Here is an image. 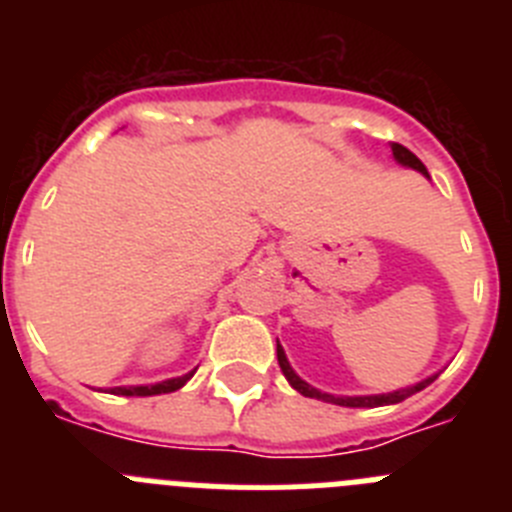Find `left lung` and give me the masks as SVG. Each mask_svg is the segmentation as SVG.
I'll list each match as a JSON object with an SVG mask.
<instances>
[{
	"mask_svg": "<svg viewBox=\"0 0 512 512\" xmlns=\"http://www.w3.org/2000/svg\"><path fill=\"white\" fill-rule=\"evenodd\" d=\"M392 156H395V161L400 166H408V169L420 171L425 179H431V176H428V169L423 166V161H420L415 153H410L405 146H400V143H392ZM277 359H279V366H282V374L287 377V382L292 384L300 395L315 397V400H323V402H333V405H341V408H382V405H397V402L408 400V397L415 395V392L425 390V387L438 377V374H431V377L420 379V382L410 384V387H402V390H395V392H382V395H354V397L330 395V392L315 390L312 384H307L305 379L292 369V364L287 361V354H284V348L279 341H277Z\"/></svg>",
	"mask_w": 512,
	"mask_h": 512,
	"instance_id": "obj_1",
	"label": "left lung"
}]
</instances>
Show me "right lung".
Returning <instances> with one entry per match:
<instances>
[{"label": "right lung", "mask_w": 512, "mask_h": 512, "mask_svg": "<svg viewBox=\"0 0 512 512\" xmlns=\"http://www.w3.org/2000/svg\"><path fill=\"white\" fill-rule=\"evenodd\" d=\"M197 369L192 372L182 374V377H174V379H164V382H156V384H135V387H112V395H122V397H151V395H166V392H176L182 390L184 384L194 377Z\"/></svg>", "instance_id": "obj_1"}]
</instances>
